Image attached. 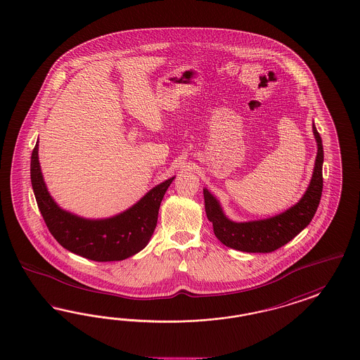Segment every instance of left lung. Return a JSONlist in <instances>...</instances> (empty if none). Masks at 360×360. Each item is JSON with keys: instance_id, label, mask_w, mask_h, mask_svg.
Masks as SVG:
<instances>
[{"instance_id": "8db88e82", "label": "left lung", "mask_w": 360, "mask_h": 360, "mask_svg": "<svg viewBox=\"0 0 360 360\" xmlns=\"http://www.w3.org/2000/svg\"><path fill=\"white\" fill-rule=\"evenodd\" d=\"M312 131L316 140L318 153L311 181L302 199L284 212L266 219L238 223L226 217L220 201L207 188L202 189L207 217L212 223L216 238L224 245L243 252H272L291 241L311 223L321 198V169L324 160L321 137L314 122Z\"/></svg>"}]
</instances>
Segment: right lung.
<instances>
[{
	"label": "right lung",
	"mask_w": 360,
	"mask_h": 360,
	"mask_svg": "<svg viewBox=\"0 0 360 360\" xmlns=\"http://www.w3.org/2000/svg\"><path fill=\"white\" fill-rule=\"evenodd\" d=\"M174 177L153 186L127 211L107 219H86L63 210L51 196L39 161V141L32 152L30 180L45 224L65 250L94 262H119L147 247L158 224L161 200Z\"/></svg>",
	"instance_id": "1"
}]
</instances>
